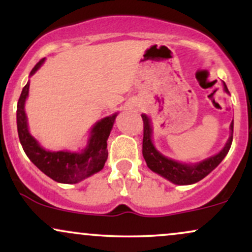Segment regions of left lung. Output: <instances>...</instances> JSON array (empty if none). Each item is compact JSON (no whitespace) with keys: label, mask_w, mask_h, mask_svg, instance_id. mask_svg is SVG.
<instances>
[{"label":"left lung","mask_w":252,"mask_h":252,"mask_svg":"<svg viewBox=\"0 0 252 252\" xmlns=\"http://www.w3.org/2000/svg\"><path fill=\"white\" fill-rule=\"evenodd\" d=\"M225 92L228 94L227 86L224 83ZM143 120V143H142V154L144 160H146L147 166L149 167L153 172L158 173L167 180L172 181L175 185H192L195 182L200 181L205 176L209 175L213 169L221 162L222 158L226 156L228 150L231 148L233 138V122L231 123L230 130L231 135L228 137L226 144L218 154L201 162L195 164H185L178 161L172 160V158H166L155 149L154 144L152 142V126H150V120L147 115H142Z\"/></svg>","instance_id":"1"}]
</instances>
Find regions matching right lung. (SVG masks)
Masks as SVG:
<instances>
[{
  "label": "right lung",
  "instance_id": "right-lung-1",
  "mask_svg": "<svg viewBox=\"0 0 252 252\" xmlns=\"http://www.w3.org/2000/svg\"><path fill=\"white\" fill-rule=\"evenodd\" d=\"M45 58L34 66L31 71V76L39 70ZM28 90L30 82L22 89L21 96L17 102L16 123L20 142L32 162L54 181L62 184H77L102 170L108 158L106 141L117 114L103 118L94 124L91 130L88 146L82 153H71L66 150L48 152L43 149L28 131L27 117L25 112V102L28 96Z\"/></svg>",
  "mask_w": 252,
  "mask_h": 252
}]
</instances>
